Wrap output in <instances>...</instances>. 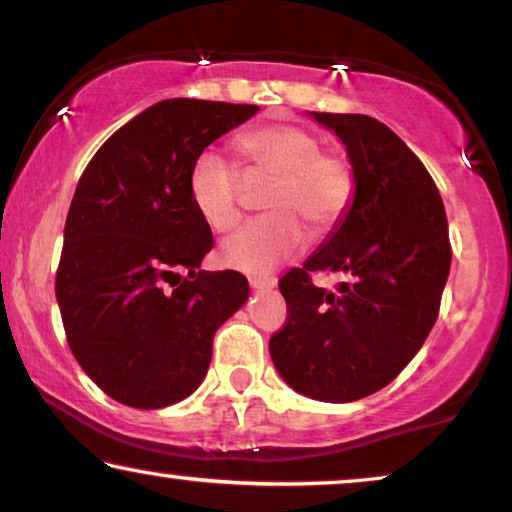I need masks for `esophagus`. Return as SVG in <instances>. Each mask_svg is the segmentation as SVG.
Masks as SVG:
<instances>
[{"label":"esophagus","instance_id":"esophagus-1","mask_svg":"<svg viewBox=\"0 0 512 512\" xmlns=\"http://www.w3.org/2000/svg\"><path fill=\"white\" fill-rule=\"evenodd\" d=\"M250 288L257 290V292H269V290L276 288V281H274V278H257V276H252L250 278Z\"/></svg>","mask_w":512,"mask_h":512}]
</instances>
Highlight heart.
Returning <instances> with one entry per match:
<instances>
[{
  "label": "heart",
  "instance_id": "b5f03b06",
  "mask_svg": "<svg viewBox=\"0 0 512 512\" xmlns=\"http://www.w3.org/2000/svg\"><path fill=\"white\" fill-rule=\"evenodd\" d=\"M248 177H269L262 206L271 215L243 224L220 248V260L245 274H269L306 243V229H332L353 196L349 163L320 152L311 131L292 124L262 126L238 138ZM189 196L201 220L229 231L241 220V170L215 149H203L189 170Z\"/></svg>",
  "mask_w": 512,
  "mask_h": 512
}]
</instances>
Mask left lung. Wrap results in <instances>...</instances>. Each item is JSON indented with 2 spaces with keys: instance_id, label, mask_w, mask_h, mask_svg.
Instances as JSON below:
<instances>
[{
  "instance_id": "8db88e82",
  "label": "left lung",
  "mask_w": 512,
  "mask_h": 512,
  "mask_svg": "<svg viewBox=\"0 0 512 512\" xmlns=\"http://www.w3.org/2000/svg\"><path fill=\"white\" fill-rule=\"evenodd\" d=\"M342 142L353 199L320 248L281 278L288 323L269 342L285 384L323 403H353L398 377L435 325L452 248L433 177L410 147L365 114L311 112ZM311 270H337L335 293Z\"/></svg>"
}]
</instances>
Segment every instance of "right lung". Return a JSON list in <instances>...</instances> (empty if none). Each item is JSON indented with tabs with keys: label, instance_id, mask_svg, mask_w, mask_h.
Instances as JSON below:
<instances>
[{
	"label": "right lung",
	"instance_id": "1",
	"mask_svg": "<svg viewBox=\"0 0 512 512\" xmlns=\"http://www.w3.org/2000/svg\"><path fill=\"white\" fill-rule=\"evenodd\" d=\"M257 112L161 100L121 126L81 175L56 299L81 370L121 405L159 410L192 395L217 327L248 302L238 271L201 269L213 234L189 196V170L210 142Z\"/></svg>",
	"mask_w": 512,
	"mask_h": 512
}]
</instances>
